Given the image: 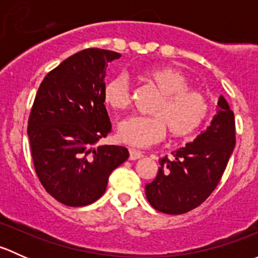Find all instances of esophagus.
Returning a JSON list of instances; mask_svg holds the SVG:
<instances>
[{
  "label": "esophagus",
  "mask_w": 258,
  "mask_h": 258,
  "mask_svg": "<svg viewBox=\"0 0 258 258\" xmlns=\"http://www.w3.org/2000/svg\"><path fill=\"white\" fill-rule=\"evenodd\" d=\"M130 160H132V161H135V160H139V158H141L142 156V152L141 151H139V150H135V148H130Z\"/></svg>",
  "instance_id": "esophagus-1"
}]
</instances>
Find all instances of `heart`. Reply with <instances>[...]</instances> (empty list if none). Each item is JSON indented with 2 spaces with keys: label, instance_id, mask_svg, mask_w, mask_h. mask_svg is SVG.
Here are the masks:
<instances>
[{
  "label": "heart",
  "instance_id": "heart-1",
  "mask_svg": "<svg viewBox=\"0 0 258 258\" xmlns=\"http://www.w3.org/2000/svg\"><path fill=\"white\" fill-rule=\"evenodd\" d=\"M145 77L160 93L151 108L152 116H134L117 126V137L136 147H147L160 142L166 132L175 139L194 134L206 121L210 101L205 93L189 88L187 77L172 67H158L145 71ZM132 88L127 75L119 74L106 82L103 101L112 110H126L131 103Z\"/></svg>",
  "mask_w": 258,
  "mask_h": 258
}]
</instances>
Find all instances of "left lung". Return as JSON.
Listing matches in <instances>:
<instances>
[{"instance_id":"obj_1","label":"left lung","mask_w":258,"mask_h":258,"mask_svg":"<svg viewBox=\"0 0 258 258\" xmlns=\"http://www.w3.org/2000/svg\"><path fill=\"white\" fill-rule=\"evenodd\" d=\"M217 113L206 131L161 158L156 178L146 184V197L155 210L182 215L199 207L220 183L236 145L235 114L218 98Z\"/></svg>"}]
</instances>
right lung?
I'll return each instance as SVG.
<instances>
[{"instance_id":"right-lung-1","label":"right lung","mask_w":258,"mask_h":258,"mask_svg":"<svg viewBox=\"0 0 258 258\" xmlns=\"http://www.w3.org/2000/svg\"><path fill=\"white\" fill-rule=\"evenodd\" d=\"M121 54L86 48L49 71L28 117L36 175L53 199L70 207L97 201L111 172L128 158L122 146H98L112 124L103 105L106 70Z\"/></svg>"}]
</instances>
